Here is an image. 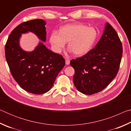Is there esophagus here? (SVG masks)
Instances as JSON below:
<instances>
[{"label": "esophagus", "instance_id": "34e87169", "mask_svg": "<svg viewBox=\"0 0 131 131\" xmlns=\"http://www.w3.org/2000/svg\"><path fill=\"white\" fill-rule=\"evenodd\" d=\"M65 63H66V64L67 65H69L70 64V60L69 59H66V61H65Z\"/></svg>", "mask_w": 131, "mask_h": 131}]
</instances>
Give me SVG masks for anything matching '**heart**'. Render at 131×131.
Masks as SVG:
<instances>
[{"mask_svg": "<svg viewBox=\"0 0 131 131\" xmlns=\"http://www.w3.org/2000/svg\"><path fill=\"white\" fill-rule=\"evenodd\" d=\"M97 33L92 27L81 24L66 25L60 29L59 34L52 32L50 41L53 48L59 51L69 42L68 47L75 55L78 56L85 55L92 49Z\"/></svg>", "mask_w": 131, "mask_h": 131, "instance_id": "heart-1", "label": "heart"}]
</instances>
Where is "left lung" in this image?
Here are the masks:
<instances>
[{"label": "left lung", "mask_w": 131, "mask_h": 131, "mask_svg": "<svg viewBox=\"0 0 131 131\" xmlns=\"http://www.w3.org/2000/svg\"><path fill=\"white\" fill-rule=\"evenodd\" d=\"M123 56V45L118 34L107 23L95 48L70 61L74 68L73 83L80 92L92 95L101 91L117 76Z\"/></svg>", "instance_id": "1"}]
</instances>
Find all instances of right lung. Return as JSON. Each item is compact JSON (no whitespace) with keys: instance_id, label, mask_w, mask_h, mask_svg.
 Listing matches in <instances>:
<instances>
[{"instance_id":"right-lung-1","label":"right lung","mask_w":131,"mask_h":131,"mask_svg":"<svg viewBox=\"0 0 131 131\" xmlns=\"http://www.w3.org/2000/svg\"><path fill=\"white\" fill-rule=\"evenodd\" d=\"M46 23L36 19L24 22L11 32L5 45V57L13 78L28 92L43 94L52 87L58 74L65 65L62 55L40 43L34 51L28 52L19 45L21 34L30 31L46 40Z\"/></svg>"}]
</instances>
